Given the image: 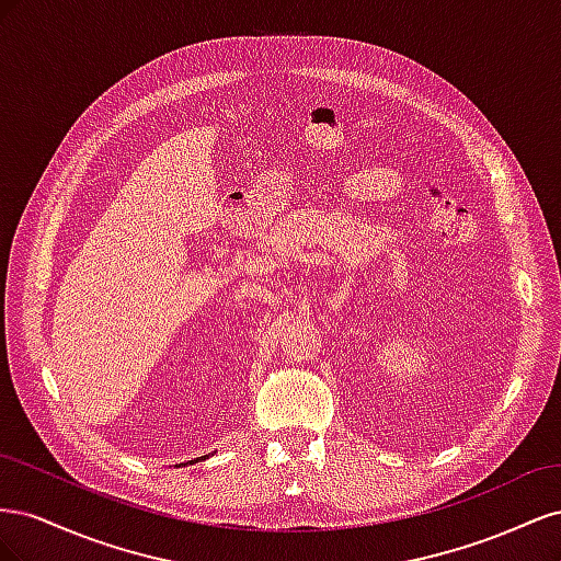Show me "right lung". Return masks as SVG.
Listing matches in <instances>:
<instances>
[{
    "mask_svg": "<svg viewBox=\"0 0 561 561\" xmlns=\"http://www.w3.org/2000/svg\"><path fill=\"white\" fill-rule=\"evenodd\" d=\"M196 461H206V456H201V458H196Z\"/></svg>",
    "mask_w": 561,
    "mask_h": 561,
    "instance_id": "add662e5",
    "label": "right lung"
}]
</instances>
